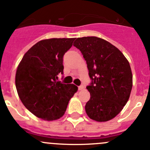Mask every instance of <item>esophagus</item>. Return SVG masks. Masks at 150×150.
<instances>
[{
	"instance_id": "1",
	"label": "esophagus",
	"mask_w": 150,
	"mask_h": 150,
	"mask_svg": "<svg viewBox=\"0 0 150 150\" xmlns=\"http://www.w3.org/2000/svg\"><path fill=\"white\" fill-rule=\"evenodd\" d=\"M84 86L83 85H81V86H78V90L79 91H81V90H83L84 89Z\"/></svg>"
}]
</instances>
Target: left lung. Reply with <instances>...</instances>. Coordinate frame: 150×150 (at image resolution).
<instances>
[{
    "label": "left lung",
    "instance_id": "left-lung-1",
    "mask_svg": "<svg viewBox=\"0 0 150 150\" xmlns=\"http://www.w3.org/2000/svg\"><path fill=\"white\" fill-rule=\"evenodd\" d=\"M74 46L86 61L91 82L85 107L91 119L105 122L120 112L129 99L133 76L129 62L117 48L97 37L78 38Z\"/></svg>",
    "mask_w": 150,
    "mask_h": 150
}]
</instances>
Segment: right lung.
<instances>
[{
	"instance_id": "right-lung-1",
	"label": "right lung",
	"mask_w": 150,
	"mask_h": 150,
	"mask_svg": "<svg viewBox=\"0 0 150 150\" xmlns=\"http://www.w3.org/2000/svg\"><path fill=\"white\" fill-rule=\"evenodd\" d=\"M75 38L40 40L25 53L16 72L19 99L33 115L45 120L64 115L69 101L78 91L74 84L57 81L63 74V57Z\"/></svg>"
}]
</instances>
